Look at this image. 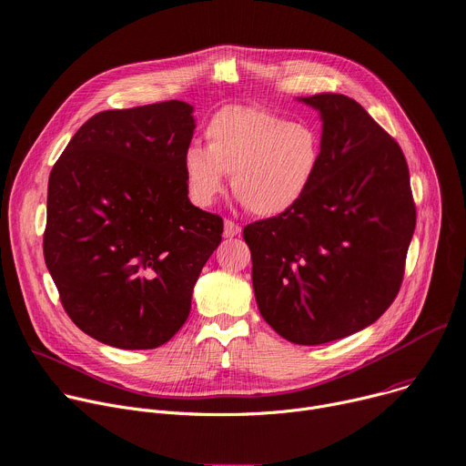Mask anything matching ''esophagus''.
<instances>
[{
	"label": "esophagus",
	"instance_id": "esophagus-1",
	"mask_svg": "<svg viewBox=\"0 0 466 466\" xmlns=\"http://www.w3.org/2000/svg\"><path fill=\"white\" fill-rule=\"evenodd\" d=\"M241 234V227L238 223H234L232 219H227L225 221V230H223V236L225 238H236Z\"/></svg>",
	"mask_w": 466,
	"mask_h": 466
}]
</instances>
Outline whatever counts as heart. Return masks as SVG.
<instances>
[{"label": "heart", "instance_id": "b5f03b06", "mask_svg": "<svg viewBox=\"0 0 466 466\" xmlns=\"http://www.w3.org/2000/svg\"><path fill=\"white\" fill-rule=\"evenodd\" d=\"M206 147L183 153V176L197 206H211L232 174L236 198L255 215L290 211L307 193L322 161L320 133L255 106H227L204 129Z\"/></svg>", "mask_w": 466, "mask_h": 466}]
</instances>
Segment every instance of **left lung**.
Masks as SVG:
<instances>
[{
  "instance_id": "left-lung-1",
  "label": "left lung",
  "mask_w": 466,
  "mask_h": 466,
  "mask_svg": "<svg viewBox=\"0 0 466 466\" xmlns=\"http://www.w3.org/2000/svg\"><path fill=\"white\" fill-rule=\"evenodd\" d=\"M322 117V161L287 213L247 225L262 319L290 343L322 345L379 320L405 275L416 228L399 144L354 99L299 97Z\"/></svg>"
}]
</instances>
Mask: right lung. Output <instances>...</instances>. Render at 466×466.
Here are the masks:
<instances>
[{"label": "right lung", "mask_w": 466, "mask_h": 466, "mask_svg": "<svg viewBox=\"0 0 466 466\" xmlns=\"http://www.w3.org/2000/svg\"><path fill=\"white\" fill-rule=\"evenodd\" d=\"M193 133L183 101L105 110L50 172L45 262L69 319L105 345L170 340L221 243V217L187 197L181 161Z\"/></svg>", "instance_id": "right-lung-1"}]
</instances>
